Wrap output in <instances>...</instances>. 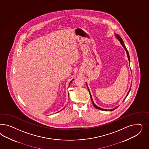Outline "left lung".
<instances>
[{"label": "left lung", "mask_w": 149, "mask_h": 149, "mask_svg": "<svg viewBox=\"0 0 149 149\" xmlns=\"http://www.w3.org/2000/svg\"><path fill=\"white\" fill-rule=\"evenodd\" d=\"M116 37L117 38V39L119 40V41L120 42V44H121V45L123 47V48H125V51H126V53L127 54V56H128V60H129V61H130V55H129V53H128V50L127 49V48L125 47V44H124V42H123V40H122V39L120 38V36H119V35H116ZM86 86L88 87V86L86 85ZM130 88H131V87H130ZM88 91H89V94H90V96H91V101H92V103H93V105L97 109H99V110H100L102 111H113L114 110H115L116 109L118 106H117V107H116V108L115 109H111V110H106V109H101L100 107H97V106L95 105V104L94 103V102L93 101V99H92V97H91V93H90V91H89V88H88ZM130 91H128V94H127V95H128V94H129V93H130Z\"/></svg>", "instance_id": "8db88e82"}]
</instances>
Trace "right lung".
<instances>
[{
  "mask_svg": "<svg viewBox=\"0 0 149 149\" xmlns=\"http://www.w3.org/2000/svg\"><path fill=\"white\" fill-rule=\"evenodd\" d=\"M73 80H72V81H73ZM72 81H71V82H72ZM65 109V108H63V109Z\"/></svg>",
  "mask_w": 149,
  "mask_h": 149,
  "instance_id": "obj_1",
  "label": "right lung"
}]
</instances>
